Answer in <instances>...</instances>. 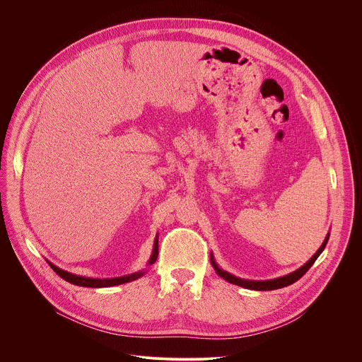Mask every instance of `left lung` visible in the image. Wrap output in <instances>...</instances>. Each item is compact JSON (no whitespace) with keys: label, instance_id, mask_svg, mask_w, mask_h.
<instances>
[{"label":"left lung","instance_id":"8db88e82","mask_svg":"<svg viewBox=\"0 0 362 362\" xmlns=\"http://www.w3.org/2000/svg\"><path fill=\"white\" fill-rule=\"evenodd\" d=\"M329 239V233L325 236L322 245L320 246V249L315 252V255L309 259L305 265H302L299 269L288 274V275H284V276H279V278H275V279H267V281H250V279H242V278H238L226 271H223L215 261V256L214 253H211V264L212 267L215 268L216 274L223 278L225 281L233 284V285H238V286H242V288H246V289H253V291H272V289H279V288H285V286H289L292 285L293 282H296L299 278H302L306 271L311 268L314 265V262L317 261V257L322 253V250L325 249L327 246V242Z\"/></svg>","mask_w":362,"mask_h":362}]
</instances>
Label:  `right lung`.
Listing matches in <instances>:
<instances>
[{
    "mask_svg": "<svg viewBox=\"0 0 362 362\" xmlns=\"http://www.w3.org/2000/svg\"><path fill=\"white\" fill-rule=\"evenodd\" d=\"M158 255H159V235H156V239H154V243H153V250H151V255L148 257V261L146 264V267H151L154 262H156L158 259ZM48 265L53 268V271L60 276L63 278L64 281L73 284V285H77V286H87V288H107V286H115V285H122V284H127V282H132V281H136L139 278H141L146 272H147V268L146 269H141L139 272H133V274H129V275H123V276H116V278H87V276H80V275H74V274H70L59 267H56L54 264H51L49 261H47Z\"/></svg>",
    "mask_w": 362,
    "mask_h": 362,
    "instance_id": "add662e5",
    "label": "right lung"
}]
</instances>
